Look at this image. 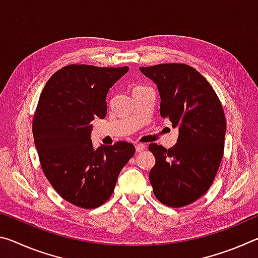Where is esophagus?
<instances>
[{
	"label": "esophagus",
	"instance_id": "34e87169",
	"mask_svg": "<svg viewBox=\"0 0 258 258\" xmlns=\"http://www.w3.org/2000/svg\"><path fill=\"white\" fill-rule=\"evenodd\" d=\"M145 149L146 146L142 145V143H137V145H135V150H137V152H142Z\"/></svg>",
	"mask_w": 258,
	"mask_h": 258
}]
</instances>
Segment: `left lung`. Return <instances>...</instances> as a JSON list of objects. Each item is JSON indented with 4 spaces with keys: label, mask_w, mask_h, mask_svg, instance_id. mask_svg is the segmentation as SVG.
<instances>
[{
    "label": "left lung",
    "mask_w": 258,
    "mask_h": 258,
    "mask_svg": "<svg viewBox=\"0 0 258 258\" xmlns=\"http://www.w3.org/2000/svg\"><path fill=\"white\" fill-rule=\"evenodd\" d=\"M140 71L158 86L160 116L178 128L173 148L149 146L156 158L151 186L166 206H187L208 191L223 158V107L206 78L189 64L161 63Z\"/></svg>",
    "instance_id": "obj_1"
}]
</instances>
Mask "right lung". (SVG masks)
<instances>
[{
	"instance_id": "obj_1",
	"label": "right lung",
	"mask_w": 258,
	"mask_h": 258,
	"mask_svg": "<svg viewBox=\"0 0 258 258\" xmlns=\"http://www.w3.org/2000/svg\"><path fill=\"white\" fill-rule=\"evenodd\" d=\"M128 67L68 64L43 89L33 137L47 181L66 202L85 209L111 197L121 168L135 154L132 143L92 146L90 123L107 115L106 97Z\"/></svg>"
}]
</instances>
